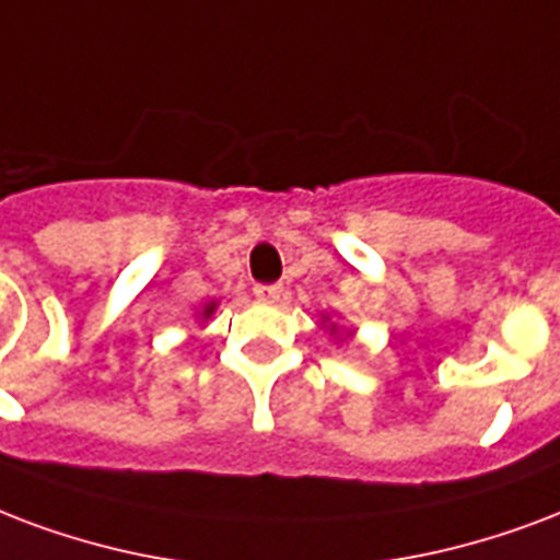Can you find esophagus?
<instances>
[{"label":"esophagus","mask_w":560,"mask_h":560,"mask_svg":"<svg viewBox=\"0 0 560 560\" xmlns=\"http://www.w3.org/2000/svg\"><path fill=\"white\" fill-rule=\"evenodd\" d=\"M252 293L261 299V302H279L281 293H284V288H281V284H255V288H252Z\"/></svg>","instance_id":"esophagus-1"}]
</instances>
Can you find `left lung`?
<instances>
[{"mask_svg": "<svg viewBox=\"0 0 560 560\" xmlns=\"http://www.w3.org/2000/svg\"><path fill=\"white\" fill-rule=\"evenodd\" d=\"M331 335H337V326H331Z\"/></svg>", "mask_w": 560, "mask_h": 560, "instance_id": "1", "label": "left lung"}]
</instances>
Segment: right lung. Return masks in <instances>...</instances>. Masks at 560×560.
<instances>
[{"mask_svg": "<svg viewBox=\"0 0 560 560\" xmlns=\"http://www.w3.org/2000/svg\"><path fill=\"white\" fill-rule=\"evenodd\" d=\"M213 308H217V302H208V305H205L202 308V319H208L213 314Z\"/></svg>", "mask_w": 560, "mask_h": 560, "instance_id": "1", "label": "right lung"}]
</instances>
